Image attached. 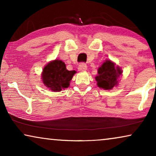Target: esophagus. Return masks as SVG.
Here are the masks:
<instances>
[{"mask_svg": "<svg viewBox=\"0 0 156 156\" xmlns=\"http://www.w3.org/2000/svg\"><path fill=\"white\" fill-rule=\"evenodd\" d=\"M87 68V66L86 64L81 63V64H80V65H79L78 69H79V71H80V72H84V71H86Z\"/></svg>", "mask_w": 156, "mask_h": 156, "instance_id": "esophagus-1", "label": "esophagus"}]
</instances>
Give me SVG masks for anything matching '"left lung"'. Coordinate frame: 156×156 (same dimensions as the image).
Listing matches in <instances>:
<instances>
[{"label": "left lung", "mask_w": 156, "mask_h": 156, "mask_svg": "<svg viewBox=\"0 0 156 156\" xmlns=\"http://www.w3.org/2000/svg\"><path fill=\"white\" fill-rule=\"evenodd\" d=\"M122 73L119 66L111 60H106L98 69V75L95 77L99 88L110 90L118 85V78Z\"/></svg>", "instance_id": "8db88e82"}]
</instances>
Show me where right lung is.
I'll return each instance as SVG.
<instances>
[{"mask_svg":"<svg viewBox=\"0 0 156 156\" xmlns=\"http://www.w3.org/2000/svg\"><path fill=\"white\" fill-rule=\"evenodd\" d=\"M76 72L69 71L62 60L55 59L44 67L42 73L43 84L52 91H60L67 88Z\"/></svg>","mask_w":156,"mask_h":156,"instance_id":"add662e5","label":"right lung"}]
</instances>
